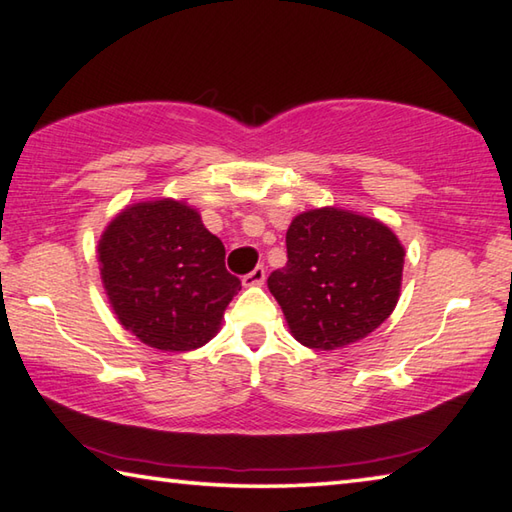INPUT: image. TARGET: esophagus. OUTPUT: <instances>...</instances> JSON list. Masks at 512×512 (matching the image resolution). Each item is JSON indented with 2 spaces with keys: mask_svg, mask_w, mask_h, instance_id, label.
Here are the masks:
<instances>
[{
  "mask_svg": "<svg viewBox=\"0 0 512 512\" xmlns=\"http://www.w3.org/2000/svg\"><path fill=\"white\" fill-rule=\"evenodd\" d=\"M265 283V267H256V270H251L247 276H242V285L245 288H256V285H263Z\"/></svg>",
  "mask_w": 512,
  "mask_h": 512,
  "instance_id": "1",
  "label": "esophagus"
}]
</instances>
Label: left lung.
I'll use <instances>...</instances> for the list:
<instances>
[{
	"label": "left lung",
	"mask_w": 512,
	"mask_h": 512,
	"mask_svg": "<svg viewBox=\"0 0 512 512\" xmlns=\"http://www.w3.org/2000/svg\"><path fill=\"white\" fill-rule=\"evenodd\" d=\"M288 263L267 288L292 337L335 351L371 335L398 306L405 247L387 224L321 206L299 213L285 233Z\"/></svg>",
	"instance_id": "1"
}]
</instances>
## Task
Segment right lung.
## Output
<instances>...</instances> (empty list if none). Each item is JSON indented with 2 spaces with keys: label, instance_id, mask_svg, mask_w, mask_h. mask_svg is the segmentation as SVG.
I'll list each match as a JSON object with an SVG mask.
<instances>
[{
  "label": "right lung",
  "instance_id": "obj_1",
  "mask_svg": "<svg viewBox=\"0 0 512 512\" xmlns=\"http://www.w3.org/2000/svg\"><path fill=\"white\" fill-rule=\"evenodd\" d=\"M98 270L119 324L141 344L186 353L218 335L240 281L224 245L184 200L128 204L98 240Z\"/></svg>",
  "mask_w": 512,
  "mask_h": 512
}]
</instances>
